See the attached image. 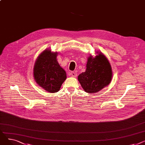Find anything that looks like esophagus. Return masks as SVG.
<instances>
[{"label": "esophagus", "mask_w": 145, "mask_h": 145, "mask_svg": "<svg viewBox=\"0 0 145 145\" xmlns=\"http://www.w3.org/2000/svg\"><path fill=\"white\" fill-rule=\"evenodd\" d=\"M71 75L72 76H73V77H76L77 76V74H76V73L75 72H73V71H72V72H71Z\"/></svg>", "instance_id": "obj_1"}]
</instances>
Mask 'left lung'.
I'll return each instance as SVG.
<instances>
[{"label":"left lung","instance_id":"1","mask_svg":"<svg viewBox=\"0 0 145 145\" xmlns=\"http://www.w3.org/2000/svg\"><path fill=\"white\" fill-rule=\"evenodd\" d=\"M111 66L102 53L88 59L86 69L78 76V80L86 92L96 93L108 86L111 82Z\"/></svg>","mask_w":145,"mask_h":145}]
</instances>
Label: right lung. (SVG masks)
Wrapping results in <instances>:
<instances>
[{
	"label": "right lung",
	"mask_w": 145,
	"mask_h": 145,
	"mask_svg": "<svg viewBox=\"0 0 145 145\" xmlns=\"http://www.w3.org/2000/svg\"><path fill=\"white\" fill-rule=\"evenodd\" d=\"M57 52L50 50L43 51L37 57L34 66L33 74L36 83L50 93L60 90L66 79V73L56 60Z\"/></svg>",
	"instance_id": "right-lung-1"
}]
</instances>
